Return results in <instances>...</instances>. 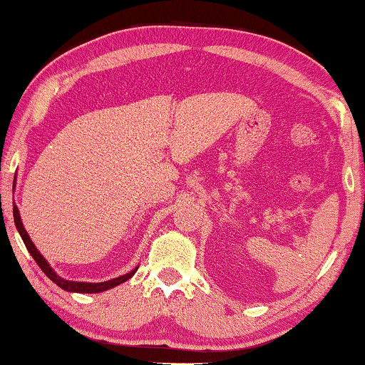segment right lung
Listing matches in <instances>:
<instances>
[{"mask_svg": "<svg viewBox=\"0 0 365 365\" xmlns=\"http://www.w3.org/2000/svg\"><path fill=\"white\" fill-rule=\"evenodd\" d=\"M13 216H14V224H16V229H18L19 236H21L24 246H26L29 254H31L33 259H34V261H36L38 266L41 267V271H43L44 274H46V276H48L49 279H51V281H53L54 284H56V286L64 289V291H68V292H83V294L103 292V291H108V289H111V287L119 286V284L126 282L128 279H131V277L134 276V272L138 271V267H136V269H133L131 272L124 274V276H121V277L111 279V281H106V282H76V281H66V279L59 277L58 274L53 271L51 266H49L46 259H44V257L41 256V252L38 251L36 246H34L31 239H29L26 229H24L23 222H21V217H19V211H18L16 206L13 207Z\"/></svg>", "mask_w": 365, "mask_h": 365, "instance_id": "right-lung-1", "label": "right lung"}]
</instances>
